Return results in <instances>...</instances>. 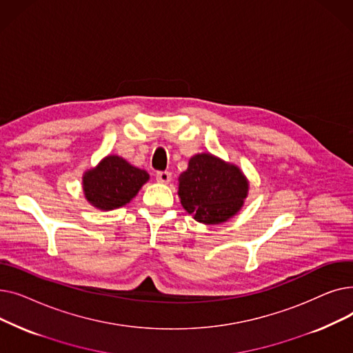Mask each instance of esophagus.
<instances>
[{"label": "esophagus", "instance_id": "esophagus-1", "mask_svg": "<svg viewBox=\"0 0 353 353\" xmlns=\"http://www.w3.org/2000/svg\"><path fill=\"white\" fill-rule=\"evenodd\" d=\"M156 179L160 183H169L172 180V173L170 172H157Z\"/></svg>", "mask_w": 353, "mask_h": 353}]
</instances>
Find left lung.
Instances as JSON below:
<instances>
[{"mask_svg": "<svg viewBox=\"0 0 353 353\" xmlns=\"http://www.w3.org/2000/svg\"><path fill=\"white\" fill-rule=\"evenodd\" d=\"M249 181L237 165L210 154L200 153L189 160L179 177L181 206L194 220L219 225L242 209Z\"/></svg>", "mask_w": 353, "mask_h": 353, "instance_id": "8db88e82", "label": "left lung"}]
</instances>
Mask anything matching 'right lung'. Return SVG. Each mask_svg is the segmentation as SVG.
Masks as SVG:
<instances>
[{
	"label": "right lung",
	"mask_w": 353,
	"mask_h": 353,
	"mask_svg": "<svg viewBox=\"0 0 353 353\" xmlns=\"http://www.w3.org/2000/svg\"><path fill=\"white\" fill-rule=\"evenodd\" d=\"M150 179L145 170L137 169L120 156L104 157L94 169L83 174L84 196L91 206L100 210L123 208Z\"/></svg>",
	"instance_id": "right-lung-1"
}]
</instances>
